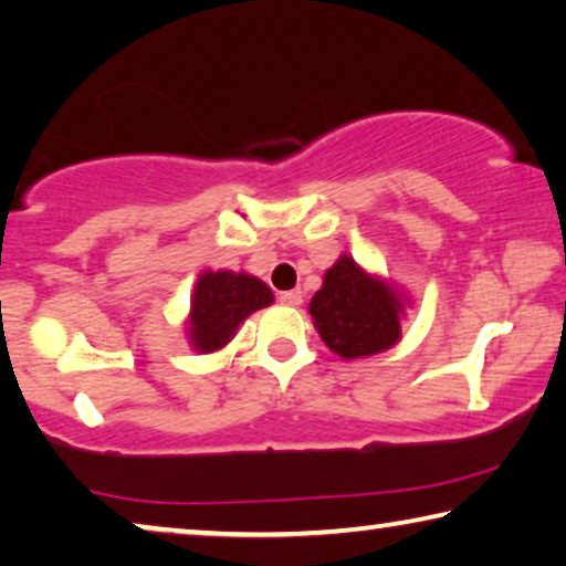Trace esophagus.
Masks as SVG:
<instances>
[{
    "label": "esophagus",
    "instance_id": "esophagus-1",
    "mask_svg": "<svg viewBox=\"0 0 566 566\" xmlns=\"http://www.w3.org/2000/svg\"><path fill=\"white\" fill-rule=\"evenodd\" d=\"M281 303H283V306H301L303 293L301 291H285V293H281Z\"/></svg>",
    "mask_w": 566,
    "mask_h": 566
}]
</instances>
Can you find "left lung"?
Returning <instances> with one entry per match:
<instances>
[{
    "label": "left lung",
    "mask_w": 566,
    "mask_h": 566,
    "mask_svg": "<svg viewBox=\"0 0 566 566\" xmlns=\"http://www.w3.org/2000/svg\"><path fill=\"white\" fill-rule=\"evenodd\" d=\"M410 306L402 289L364 271L344 253L324 273V285L308 303V313L324 344L342 359H367L399 344L402 316Z\"/></svg>",
    "instance_id": "left-lung-1"
}]
</instances>
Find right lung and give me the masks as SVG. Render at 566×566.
I'll list each match as a JSON object with an SVG mask.
<instances>
[{"mask_svg":"<svg viewBox=\"0 0 566 566\" xmlns=\"http://www.w3.org/2000/svg\"><path fill=\"white\" fill-rule=\"evenodd\" d=\"M273 291L250 273H199L185 321L187 342L197 354H214L228 346L250 313L271 306Z\"/></svg>","mask_w":566,"mask_h":566,"instance_id":"obj_1","label":"right lung"}]
</instances>
